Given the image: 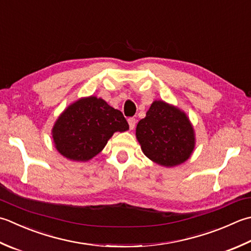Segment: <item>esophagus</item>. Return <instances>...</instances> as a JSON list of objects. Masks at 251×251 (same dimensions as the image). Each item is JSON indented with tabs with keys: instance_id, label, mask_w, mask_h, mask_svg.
<instances>
[{
	"instance_id": "34e87169",
	"label": "esophagus",
	"mask_w": 251,
	"mask_h": 251,
	"mask_svg": "<svg viewBox=\"0 0 251 251\" xmlns=\"http://www.w3.org/2000/svg\"><path fill=\"white\" fill-rule=\"evenodd\" d=\"M128 124H129V128L130 129H134L135 128L136 120L134 119V117H129V119H128Z\"/></svg>"
}]
</instances>
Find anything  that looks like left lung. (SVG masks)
Listing matches in <instances>:
<instances>
[{
	"instance_id": "obj_1",
	"label": "left lung",
	"mask_w": 251,
	"mask_h": 251,
	"mask_svg": "<svg viewBox=\"0 0 251 251\" xmlns=\"http://www.w3.org/2000/svg\"><path fill=\"white\" fill-rule=\"evenodd\" d=\"M144 154L154 163L173 168L187 161L196 146L195 129L187 114L162 100L152 102L136 127Z\"/></svg>"
}]
</instances>
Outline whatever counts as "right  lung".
Segmentation results:
<instances>
[{
    "mask_svg": "<svg viewBox=\"0 0 251 251\" xmlns=\"http://www.w3.org/2000/svg\"><path fill=\"white\" fill-rule=\"evenodd\" d=\"M128 129L120 110L90 96L73 102L61 113L53 125L52 138L66 159L87 162L100 153L114 132Z\"/></svg>",
    "mask_w": 251,
    "mask_h": 251,
    "instance_id": "add662e5",
    "label": "right lung"
}]
</instances>
